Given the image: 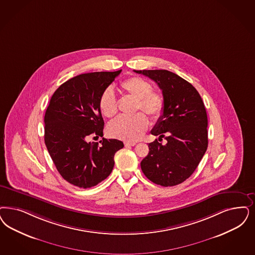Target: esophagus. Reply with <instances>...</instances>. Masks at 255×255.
<instances>
[{
    "instance_id": "esophagus-1",
    "label": "esophagus",
    "mask_w": 255,
    "mask_h": 255,
    "mask_svg": "<svg viewBox=\"0 0 255 255\" xmlns=\"http://www.w3.org/2000/svg\"><path fill=\"white\" fill-rule=\"evenodd\" d=\"M135 145V142H129V141H125L124 142V146L125 147H132V146H134Z\"/></svg>"
}]
</instances>
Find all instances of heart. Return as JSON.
I'll return each mask as SVG.
<instances>
[{"instance_id":"b5f03b06","label":"heart","mask_w":255,"mask_h":255,"mask_svg":"<svg viewBox=\"0 0 255 255\" xmlns=\"http://www.w3.org/2000/svg\"><path fill=\"white\" fill-rule=\"evenodd\" d=\"M121 90L136 100L135 110L141 109L152 120H158L164 113L165 100L157 91L151 90V85L147 80L132 76L123 80L120 84ZM99 106L102 114L106 118H114L117 112V101L112 89L107 88L101 95ZM149 121L143 113L121 117L108 126L111 136L126 141L138 140L147 130Z\"/></svg>"}]
</instances>
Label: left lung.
<instances>
[{
    "instance_id": "8db88e82",
    "label": "left lung",
    "mask_w": 255,
    "mask_h": 255,
    "mask_svg": "<svg viewBox=\"0 0 255 255\" xmlns=\"http://www.w3.org/2000/svg\"><path fill=\"white\" fill-rule=\"evenodd\" d=\"M153 80L165 100L164 113L151 134L165 137L149 143V153L141 169L152 183L173 186L192 175L208 146L207 114L197 89L175 73L166 70H133Z\"/></svg>"
}]
</instances>
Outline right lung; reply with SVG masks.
<instances>
[{"mask_svg":"<svg viewBox=\"0 0 255 255\" xmlns=\"http://www.w3.org/2000/svg\"><path fill=\"white\" fill-rule=\"evenodd\" d=\"M122 72L101 71L77 75L62 84L50 100L44 117V141L64 180L89 188L104 181L114 167L115 153L123 142L106 139L100 110L101 95Z\"/></svg>","mask_w":255,"mask_h":255,"instance_id":"obj_1","label":"right lung"}]
</instances>
